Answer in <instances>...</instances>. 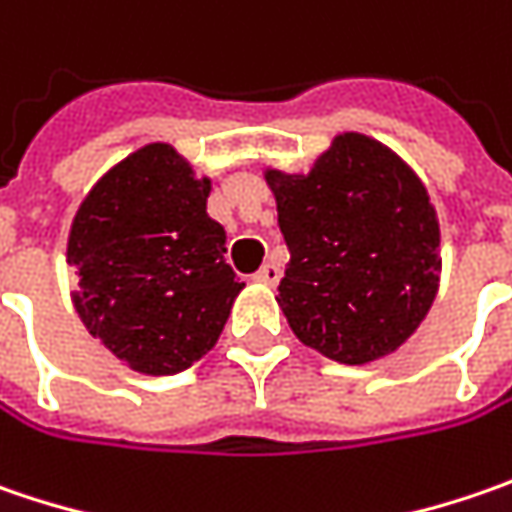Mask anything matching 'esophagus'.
<instances>
[{
  "mask_svg": "<svg viewBox=\"0 0 512 512\" xmlns=\"http://www.w3.org/2000/svg\"><path fill=\"white\" fill-rule=\"evenodd\" d=\"M257 283H266V286H272V283H278L280 280V266L275 260H269V263H263L260 269H257L255 275Z\"/></svg>",
  "mask_w": 512,
  "mask_h": 512,
  "instance_id": "1",
  "label": "esophagus"
}]
</instances>
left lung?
I'll list each match as a JSON object with an SVG mask.
<instances>
[{"label": "left lung", "mask_w": 512, "mask_h": 512, "mask_svg": "<svg viewBox=\"0 0 512 512\" xmlns=\"http://www.w3.org/2000/svg\"><path fill=\"white\" fill-rule=\"evenodd\" d=\"M289 246L278 286L300 344L361 367L392 355L427 318L441 232L427 186L392 148L338 134L306 174L263 171Z\"/></svg>", "instance_id": "1"}]
</instances>
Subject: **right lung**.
<instances>
[{"instance_id": "1", "label": "right lung", "mask_w": 512, "mask_h": 512, "mask_svg": "<svg viewBox=\"0 0 512 512\" xmlns=\"http://www.w3.org/2000/svg\"><path fill=\"white\" fill-rule=\"evenodd\" d=\"M209 194L212 180L174 145L148 143L108 168L74 214V309L134 372L174 375L200 361L243 289Z\"/></svg>"}]
</instances>
